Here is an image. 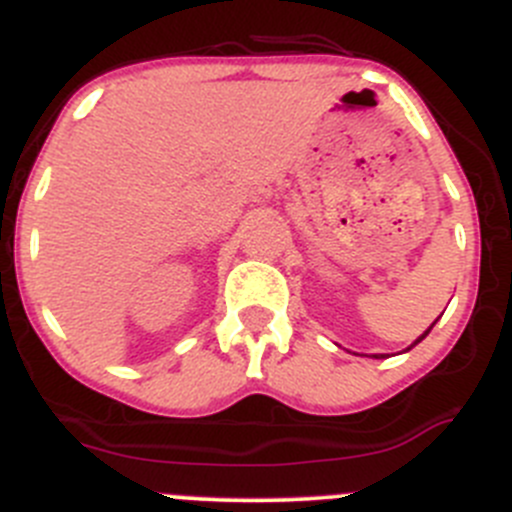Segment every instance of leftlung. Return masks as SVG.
Instances as JSON below:
<instances>
[{
    "label": "left lung",
    "mask_w": 512,
    "mask_h": 512,
    "mask_svg": "<svg viewBox=\"0 0 512 512\" xmlns=\"http://www.w3.org/2000/svg\"><path fill=\"white\" fill-rule=\"evenodd\" d=\"M435 322H438V320H435ZM435 322H433V325H435ZM433 325H430V327H428V330H425V332H423V335H420V337H418V340H415V342H413V345H418V342H420V340H425V337H428V332H430V330H433ZM413 345H410V347H413ZM410 347H408V350H410ZM375 357H382V355H375Z\"/></svg>",
    "instance_id": "1"
}]
</instances>
